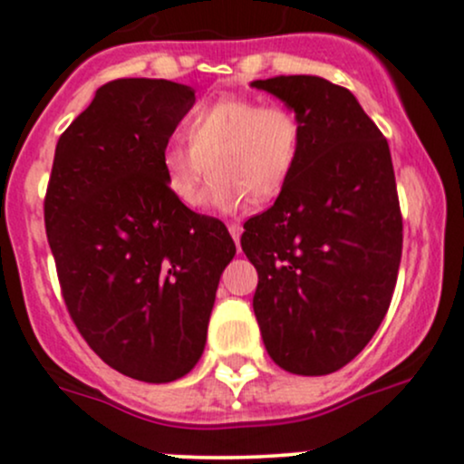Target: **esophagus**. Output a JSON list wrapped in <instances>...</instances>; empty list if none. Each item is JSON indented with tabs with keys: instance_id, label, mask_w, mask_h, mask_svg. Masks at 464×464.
Segmentation results:
<instances>
[{
	"instance_id": "obj_1",
	"label": "esophagus",
	"mask_w": 464,
	"mask_h": 464,
	"mask_svg": "<svg viewBox=\"0 0 464 464\" xmlns=\"http://www.w3.org/2000/svg\"><path fill=\"white\" fill-rule=\"evenodd\" d=\"M227 230H230L234 243H237V246H238V238H241V232H243L241 223H227Z\"/></svg>"
}]
</instances>
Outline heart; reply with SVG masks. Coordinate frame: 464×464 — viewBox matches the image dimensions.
<instances>
[{
	"instance_id": "1",
	"label": "heart",
	"mask_w": 464,
	"mask_h": 464,
	"mask_svg": "<svg viewBox=\"0 0 464 464\" xmlns=\"http://www.w3.org/2000/svg\"><path fill=\"white\" fill-rule=\"evenodd\" d=\"M188 141L172 139L161 150L168 192L183 208L201 201V183L212 166L206 203L218 212H238L274 198L285 188L301 154V123L285 106L258 99L221 97L188 119Z\"/></svg>"
}]
</instances>
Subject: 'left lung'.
Here are the masks:
<instances>
[{"instance_id":"1","label":"left lung","mask_w":464,"mask_h":464,"mask_svg":"<svg viewBox=\"0 0 464 464\" xmlns=\"http://www.w3.org/2000/svg\"><path fill=\"white\" fill-rule=\"evenodd\" d=\"M301 123L298 163L241 247L258 272L254 314L285 372L341 370L390 310L402 218L387 139L347 88L314 74L256 79Z\"/></svg>"}]
</instances>
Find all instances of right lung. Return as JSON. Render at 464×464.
Here are the masks:
<instances>
[{"label":"right lung","instance_id":"obj_1","mask_svg":"<svg viewBox=\"0 0 464 464\" xmlns=\"http://www.w3.org/2000/svg\"><path fill=\"white\" fill-rule=\"evenodd\" d=\"M190 86L117 79L59 137L44 218L63 301L92 352L143 382L186 376L206 347L237 247L221 221L168 192L161 150Z\"/></svg>","mask_w":464,"mask_h":464}]
</instances>
